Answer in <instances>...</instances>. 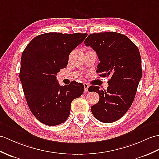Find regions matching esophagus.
<instances>
[{
    "instance_id": "esophagus-1",
    "label": "esophagus",
    "mask_w": 159,
    "mask_h": 159,
    "mask_svg": "<svg viewBox=\"0 0 159 159\" xmlns=\"http://www.w3.org/2000/svg\"><path fill=\"white\" fill-rule=\"evenodd\" d=\"M84 92H87L88 91V88H89V84L87 83H84Z\"/></svg>"
}]
</instances>
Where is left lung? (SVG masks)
I'll list each match as a JSON object with an SVG mask.
<instances>
[{
	"mask_svg": "<svg viewBox=\"0 0 159 159\" xmlns=\"http://www.w3.org/2000/svg\"><path fill=\"white\" fill-rule=\"evenodd\" d=\"M84 43L98 55L99 76L110 77L106 90L89 87L99 95V102L91 106L92 114L102 123H112L127 112L134 100L142 76L139 49L127 36L114 32L89 34Z\"/></svg>",
	"mask_w": 159,
	"mask_h": 159,
	"instance_id": "obj_1",
	"label": "left lung"
}]
</instances>
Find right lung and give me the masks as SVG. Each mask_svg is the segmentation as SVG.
<instances>
[{"label":"right lung","instance_id":"obj_1","mask_svg":"<svg viewBox=\"0 0 159 159\" xmlns=\"http://www.w3.org/2000/svg\"><path fill=\"white\" fill-rule=\"evenodd\" d=\"M87 34L49 32L36 36L21 55L20 79L30 111L42 123L55 126L69 116L73 99L83 94V83L60 86L56 75L68 65L73 49Z\"/></svg>","mask_w":159,"mask_h":159}]
</instances>
